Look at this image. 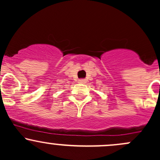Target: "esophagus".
<instances>
[{
    "mask_svg": "<svg viewBox=\"0 0 160 160\" xmlns=\"http://www.w3.org/2000/svg\"><path fill=\"white\" fill-rule=\"evenodd\" d=\"M79 83H86V80H85V79H80V80H79Z\"/></svg>",
    "mask_w": 160,
    "mask_h": 160,
    "instance_id": "1",
    "label": "esophagus"
}]
</instances>
